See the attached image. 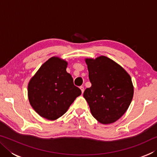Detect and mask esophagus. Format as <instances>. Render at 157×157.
<instances>
[{"label": "esophagus", "instance_id": "34e87169", "mask_svg": "<svg viewBox=\"0 0 157 157\" xmlns=\"http://www.w3.org/2000/svg\"><path fill=\"white\" fill-rule=\"evenodd\" d=\"M79 89H81V91H82V94H83V93H84V86H81L80 87H79Z\"/></svg>", "mask_w": 157, "mask_h": 157}]
</instances>
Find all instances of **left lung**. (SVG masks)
<instances>
[{
  "label": "left lung",
  "instance_id": "1",
  "mask_svg": "<svg viewBox=\"0 0 157 157\" xmlns=\"http://www.w3.org/2000/svg\"><path fill=\"white\" fill-rule=\"evenodd\" d=\"M91 86L84 92L92 116L102 124L118 121L128 109L134 95L131 77L105 56L85 59Z\"/></svg>",
  "mask_w": 157,
  "mask_h": 157
}]
</instances>
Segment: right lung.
<instances>
[{
  "mask_svg": "<svg viewBox=\"0 0 157 157\" xmlns=\"http://www.w3.org/2000/svg\"><path fill=\"white\" fill-rule=\"evenodd\" d=\"M67 62L52 57L31 78L28 86V99L34 111L43 118L54 121L63 116L81 90L66 72Z\"/></svg>",
  "mask_w": 157,
  "mask_h": 157,
  "instance_id": "add662e5",
  "label": "right lung"
}]
</instances>
